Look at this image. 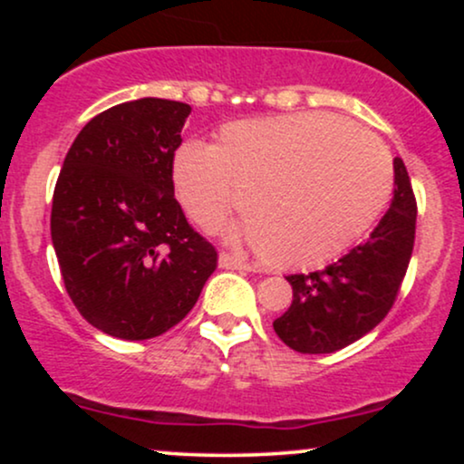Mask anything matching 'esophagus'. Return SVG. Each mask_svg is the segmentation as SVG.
<instances>
[{"label": "esophagus", "instance_id": "34e87169", "mask_svg": "<svg viewBox=\"0 0 464 464\" xmlns=\"http://www.w3.org/2000/svg\"><path fill=\"white\" fill-rule=\"evenodd\" d=\"M218 266L227 270H248V273L253 270V266L244 262V259L233 257L231 253H220V257H218Z\"/></svg>", "mask_w": 464, "mask_h": 464}]
</instances>
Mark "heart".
Listing matches in <instances>:
<instances>
[{
  "mask_svg": "<svg viewBox=\"0 0 464 464\" xmlns=\"http://www.w3.org/2000/svg\"><path fill=\"white\" fill-rule=\"evenodd\" d=\"M174 185L191 220L216 231L237 205L233 237L279 268L338 257L384 214L392 194L386 146L327 113L228 124L216 146L189 141L174 159Z\"/></svg>",
  "mask_w": 464,
  "mask_h": 464,
  "instance_id": "obj_1",
  "label": "heart"
}]
</instances>
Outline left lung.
I'll return each instance as SVG.
<instances>
[{
	"label": "left lung",
	"instance_id": "8db88e82",
	"mask_svg": "<svg viewBox=\"0 0 464 464\" xmlns=\"http://www.w3.org/2000/svg\"><path fill=\"white\" fill-rule=\"evenodd\" d=\"M395 165L391 209L360 246L310 275L285 276L292 305L273 323L299 353H334L360 340L391 312L406 276L417 228V200L401 159Z\"/></svg>",
	"mask_w": 464,
	"mask_h": 464
}]
</instances>
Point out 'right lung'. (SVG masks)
I'll list each match as a JSON object with an SVG mask.
<instances>
[{"instance_id": "1", "label": "right lung", "mask_w": 464, "mask_h": 464, "mask_svg": "<svg viewBox=\"0 0 464 464\" xmlns=\"http://www.w3.org/2000/svg\"><path fill=\"white\" fill-rule=\"evenodd\" d=\"M189 113L161 98L106 109L78 132L58 174L50 227L67 295L115 338L172 329L218 266L174 198V152Z\"/></svg>"}]
</instances>
